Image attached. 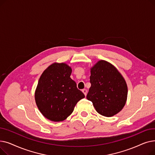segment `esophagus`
<instances>
[{
    "label": "esophagus",
    "instance_id": "34e87169",
    "mask_svg": "<svg viewBox=\"0 0 155 155\" xmlns=\"http://www.w3.org/2000/svg\"><path fill=\"white\" fill-rule=\"evenodd\" d=\"M82 92H83V93L84 94V95L86 96V95H87V91L86 90V89H85V88L83 89V90H82Z\"/></svg>",
    "mask_w": 155,
    "mask_h": 155
}]
</instances>
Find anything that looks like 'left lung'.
Instances as JSON below:
<instances>
[{"label": "left lung", "instance_id": "obj_1", "mask_svg": "<svg viewBox=\"0 0 155 155\" xmlns=\"http://www.w3.org/2000/svg\"><path fill=\"white\" fill-rule=\"evenodd\" d=\"M87 99L93 103L100 114L111 117L123 109L126 104L127 87L124 78L112 64L101 60L91 69Z\"/></svg>", "mask_w": 155, "mask_h": 155}]
</instances>
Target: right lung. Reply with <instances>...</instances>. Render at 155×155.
Listing matches in <instances>:
<instances>
[{"label": "right lung", "mask_w": 155, "mask_h": 155, "mask_svg": "<svg viewBox=\"0 0 155 155\" xmlns=\"http://www.w3.org/2000/svg\"><path fill=\"white\" fill-rule=\"evenodd\" d=\"M65 63H53L42 73L35 92L37 106L49 120L60 122L69 116L85 95L77 88Z\"/></svg>", "instance_id": "1"}]
</instances>
